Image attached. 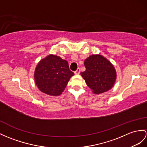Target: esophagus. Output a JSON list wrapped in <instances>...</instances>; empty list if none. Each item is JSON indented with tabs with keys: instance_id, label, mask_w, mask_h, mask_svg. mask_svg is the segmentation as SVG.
<instances>
[{
	"instance_id": "obj_1",
	"label": "esophagus",
	"mask_w": 147,
	"mask_h": 147,
	"mask_svg": "<svg viewBox=\"0 0 147 147\" xmlns=\"http://www.w3.org/2000/svg\"><path fill=\"white\" fill-rule=\"evenodd\" d=\"M80 68H78V69L74 71V74H76V75H78L80 74Z\"/></svg>"
}]
</instances>
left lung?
I'll use <instances>...</instances> for the list:
<instances>
[{"instance_id": "1", "label": "left lung", "mask_w": 147, "mask_h": 147, "mask_svg": "<svg viewBox=\"0 0 147 147\" xmlns=\"http://www.w3.org/2000/svg\"><path fill=\"white\" fill-rule=\"evenodd\" d=\"M85 71L81 72L88 87L95 94L109 90L115 84L117 73L113 65L101 55H92L84 62Z\"/></svg>"}]
</instances>
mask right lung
<instances>
[{
	"label": "right lung",
	"mask_w": 147,
	"mask_h": 147,
	"mask_svg": "<svg viewBox=\"0 0 147 147\" xmlns=\"http://www.w3.org/2000/svg\"><path fill=\"white\" fill-rule=\"evenodd\" d=\"M74 75L65 60L54 55L42 59L35 68L34 78L38 88L52 96L60 95Z\"/></svg>",
	"instance_id": "obj_1"
}]
</instances>
